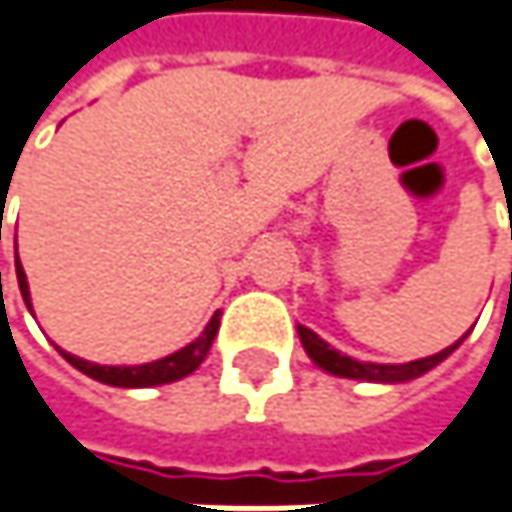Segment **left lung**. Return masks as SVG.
Returning a JSON list of instances; mask_svg holds the SVG:
<instances>
[{
	"instance_id": "obj_1",
	"label": "left lung",
	"mask_w": 512,
	"mask_h": 512,
	"mask_svg": "<svg viewBox=\"0 0 512 512\" xmlns=\"http://www.w3.org/2000/svg\"><path fill=\"white\" fill-rule=\"evenodd\" d=\"M298 337H301L307 355H310L322 370H328V373H334V376H343V379L390 384L408 382V379H417V376L429 373L435 364H441V361L462 343V340H459V343H453L450 349H444V352H438V355H432V358H420V361H408V364H361V361H355V358L340 355L337 349H331L319 334H313V331L304 328V325H298Z\"/></svg>"
}]
</instances>
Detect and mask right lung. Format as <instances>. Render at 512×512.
Instances as JSON below:
<instances>
[{
	"instance_id": "right-lung-1",
	"label": "right lung",
	"mask_w": 512,
	"mask_h": 512,
	"mask_svg": "<svg viewBox=\"0 0 512 512\" xmlns=\"http://www.w3.org/2000/svg\"><path fill=\"white\" fill-rule=\"evenodd\" d=\"M17 283H20V292H23V301L29 304V283H26V271L17 259ZM32 310V304H29ZM217 328H220V319L214 313V319L208 322V328L202 331L199 340H193L190 346H184L181 352L163 358V361H154V364H142V367H101V364H89L77 355H68L62 352V358L77 367L80 373L92 376L95 382L113 384V387H154V384H166V382H178L184 376H190L208 355L214 337H217Z\"/></svg>"
}]
</instances>
